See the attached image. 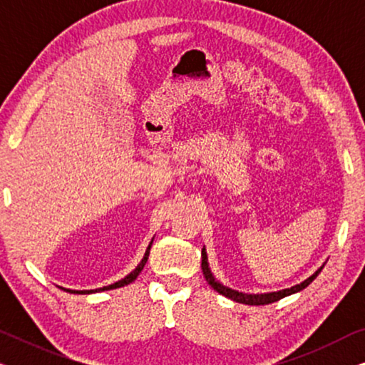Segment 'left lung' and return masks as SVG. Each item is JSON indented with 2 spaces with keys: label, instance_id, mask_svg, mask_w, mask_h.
I'll use <instances>...</instances> for the list:
<instances>
[{
  "label": "left lung",
  "instance_id": "obj_1",
  "mask_svg": "<svg viewBox=\"0 0 365 365\" xmlns=\"http://www.w3.org/2000/svg\"><path fill=\"white\" fill-rule=\"evenodd\" d=\"M201 257H202V261H201V269H202V274H204V277H206V281H207V284L209 286H211L214 291H217L219 294H222V296H226V297H229V299H232V301H236V302H241V304H247V306H266V304H272V302H277V301H281L282 297H286V296H291V294H294V292H299V291H302V289H306L309 284H311L314 279H316L317 276H319V272L322 271V267L321 269H317L316 272L312 274L311 277L309 279H306V281L304 282H301V284H297V286H292L291 289H284V291H279V292H269V294H242V292H237V291H232V289H227V287H224V286H221V284H219L216 279L212 277V274H211V271H209V266H207V257H206V251H201Z\"/></svg>",
  "mask_w": 365,
  "mask_h": 365
}]
</instances>
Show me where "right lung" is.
I'll return each instance as SVG.
<instances>
[{
  "mask_svg": "<svg viewBox=\"0 0 365 365\" xmlns=\"http://www.w3.org/2000/svg\"><path fill=\"white\" fill-rule=\"evenodd\" d=\"M151 244H153V241L149 242V246H148V249H146V254H144V257H143V261L139 262V266L134 269V271L131 272V274H128L126 277L124 279H121V281H118V282H114V284H111V286H106V287H101V289H94V291H71V289H66V291H69L71 294H89V292H98V291H108V289H116V287H123V286H128L129 282H133L134 279H136L138 276H139V272L143 271V267H144V264H146V261H148V256H149V249H151Z\"/></svg>",
  "mask_w": 365,
  "mask_h": 365,
  "instance_id": "add662e5",
  "label": "right lung"
}]
</instances>
